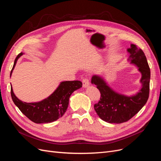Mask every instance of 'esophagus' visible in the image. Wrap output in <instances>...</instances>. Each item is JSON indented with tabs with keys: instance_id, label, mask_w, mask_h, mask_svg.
<instances>
[{
	"instance_id": "obj_1",
	"label": "esophagus",
	"mask_w": 161,
	"mask_h": 161,
	"mask_svg": "<svg viewBox=\"0 0 161 161\" xmlns=\"http://www.w3.org/2000/svg\"><path fill=\"white\" fill-rule=\"evenodd\" d=\"M82 85H83L84 87H87L89 86V80L88 78H84L83 79H82Z\"/></svg>"
}]
</instances>
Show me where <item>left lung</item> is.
Masks as SVG:
<instances>
[{
	"label": "left lung",
	"mask_w": 161,
	"mask_h": 161,
	"mask_svg": "<svg viewBox=\"0 0 161 161\" xmlns=\"http://www.w3.org/2000/svg\"><path fill=\"white\" fill-rule=\"evenodd\" d=\"M131 63L138 66L142 73L140 80L142 87L138 94L127 97L117 93L98 76L92 77L91 82L97 86L101 93L100 100L94 105L99 118L106 122L121 124L130 120L147 103L149 97L150 70L144 52L134 44L128 49Z\"/></svg>",
	"instance_id": "1"
}]
</instances>
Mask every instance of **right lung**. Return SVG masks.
<instances>
[{"instance_id":"right-lung-1","label":"right lung","mask_w":161,"mask_h":161,"mask_svg":"<svg viewBox=\"0 0 161 161\" xmlns=\"http://www.w3.org/2000/svg\"><path fill=\"white\" fill-rule=\"evenodd\" d=\"M22 55V52L19 53L14 60L11 75L17 59ZM82 85L80 80L62 82L50 97L37 103H28L19 100L13 93L12 86L11 95L14 103L27 118L36 124H47L59 119L65 114L71 94Z\"/></svg>"}]
</instances>
